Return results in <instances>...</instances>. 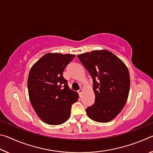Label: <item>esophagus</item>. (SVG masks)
Listing matches in <instances>:
<instances>
[{"mask_svg":"<svg viewBox=\"0 0 153 153\" xmlns=\"http://www.w3.org/2000/svg\"><path fill=\"white\" fill-rule=\"evenodd\" d=\"M82 92H83V89H79V90H78V94H79V97H81V94H82Z\"/></svg>","mask_w":153,"mask_h":153,"instance_id":"obj_1","label":"esophagus"}]
</instances>
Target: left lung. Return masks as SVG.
I'll use <instances>...</instances> for the list:
<instances>
[{"label": "left lung", "instance_id": "obj_1", "mask_svg": "<svg viewBox=\"0 0 153 153\" xmlns=\"http://www.w3.org/2000/svg\"><path fill=\"white\" fill-rule=\"evenodd\" d=\"M93 80L95 101L86 108L91 120L106 123L113 120L125 106L130 79L128 67L111 52L93 51L77 55Z\"/></svg>", "mask_w": 153, "mask_h": 153}]
</instances>
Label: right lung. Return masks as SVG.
<instances>
[{
    "instance_id": "1",
    "label": "right lung",
    "mask_w": 153,
    "mask_h": 153,
    "mask_svg": "<svg viewBox=\"0 0 153 153\" xmlns=\"http://www.w3.org/2000/svg\"><path fill=\"white\" fill-rule=\"evenodd\" d=\"M74 55L47 53L30 69L27 79L30 100L38 117L49 125H60L68 120L78 94L69 89L63 71Z\"/></svg>"
}]
</instances>
